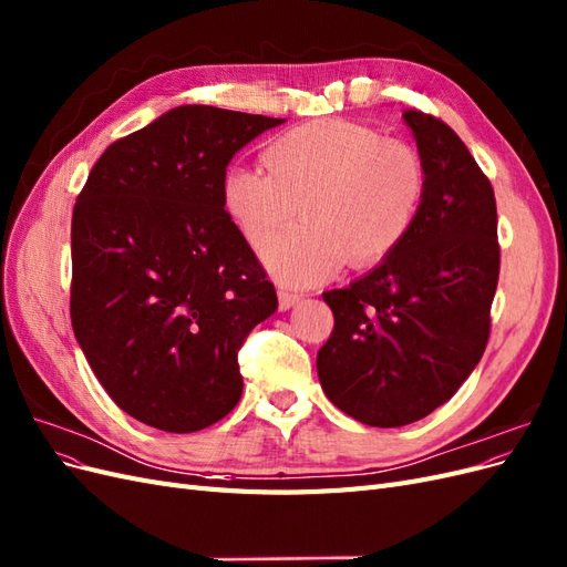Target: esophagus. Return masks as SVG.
I'll use <instances>...</instances> for the list:
<instances>
[{"label": "esophagus", "instance_id": "34e87169", "mask_svg": "<svg viewBox=\"0 0 567 567\" xmlns=\"http://www.w3.org/2000/svg\"><path fill=\"white\" fill-rule=\"evenodd\" d=\"M300 302V296L296 293H288V290H279V310L286 312L290 307H296Z\"/></svg>", "mask_w": 567, "mask_h": 567}]
</instances>
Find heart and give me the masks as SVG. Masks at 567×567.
Wrapping results in <instances>:
<instances>
[{"mask_svg":"<svg viewBox=\"0 0 567 567\" xmlns=\"http://www.w3.org/2000/svg\"><path fill=\"white\" fill-rule=\"evenodd\" d=\"M265 163H231L221 205L252 248L303 210L302 228L262 249L265 269L290 288L329 281L348 260L359 269L388 260L414 229L427 186L414 146L350 117H319L279 134Z\"/></svg>","mask_w":567,"mask_h":567,"instance_id":"heart-1","label":"heart"}]
</instances>
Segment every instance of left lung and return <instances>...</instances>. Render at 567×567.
<instances>
[{
  "label": "left lung",
  "instance_id": "obj_1",
  "mask_svg": "<svg viewBox=\"0 0 567 567\" xmlns=\"http://www.w3.org/2000/svg\"><path fill=\"white\" fill-rule=\"evenodd\" d=\"M427 186L406 241L348 288L326 290L336 326L317 354L340 411L375 427L431 414L477 367L499 281L494 188L442 120L404 111Z\"/></svg>",
  "mask_w": 567,
  "mask_h": 567
}]
</instances>
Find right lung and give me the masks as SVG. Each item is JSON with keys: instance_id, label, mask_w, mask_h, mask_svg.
Listing matches in <instances>:
<instances>
[{"instance_id": "obj_1", "label": "right lung", "mask_w": 567, "mask_h": 567, "mask_svg": "<svg viewBox=\"0 0 567 567\" xmlns=\"http://www.w3.org/2000/svg\"><path fill=\"white\" fill-rule=\"evenodd\" d=\"M286 123L177 106L111 144L73 208L71 321L111 400L165 433H196L241 400L238 350L277 290L221 205V177Z\"/></svg>"}]
</instances>
